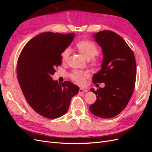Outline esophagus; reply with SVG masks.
Segmentation results:
<instances>
[{"instance_id": "1", "label": "esophagus", "mask_w": 152, "mask_h": 152, "mask_svg": "<svg viewBox=\"0 0 152 152\" xmlns=\"http://www.w3.org/2000/svg\"><path fill=\"white\" fill-rule=\"evenodd\" d=\"M87 89L80 88V89H79V93H86V92H87Z\"/></svg>"}]
</instances>
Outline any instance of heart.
<instances>
[{
  "instance_id": "obj_1",
  "label": "heart",
  "mask_w": 152,
  "mask_h": 152,
  "mask_svg": "<svg viewBox=\"0 0 152 152\" xmlns=\"http://www.w3.org/2000/svg\"><path fill=\"white\" fill-rule=\"evenodd\" d=\"M77 48L79 52L83 55L87 59L94 58L99 53V49L94 43L89 40H82L77 44ZM71 50L70 48H66L61 54V59L63 62H66L70 57ZM90 75L88 71L75 70L71 75V78L79 85H83L85 80Z\"/></svg>"
}]
</instances>
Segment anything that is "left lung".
Listing matches in <instances>:
<instances>
[{
	"label": "left lung",
	"instance_id": "left-lung-1",
	"mask_svg": "<svg viewBox=\"0 0 152 152\" xmlns=\"http://www.w3.org/2000/svg\"><path fill=\"white\" fill-rule=\"evenodd\" d=\"M102 48L103 59L102 69L95 73L93 82L105 86L97 91L96 101L89 107L94 115L104 118L117 116L126 107L133 94L136 77V63L132 50L120 35L103 30L94 36Z\"/></svg>",
	"mask_w": 152,
	"mask_h": 152
}]
</instances>
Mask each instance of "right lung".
<instances>
[{
  "label": "right lung",
  "mask_w": 152,
  "mask_h": 152,
  "mask_svg": "<svg viewBox=\"0 0 152 152\" xmlns=\"http://www.w3.org/2000/svg\"><path fill=\"white\" fill-rule=\"evenodd\" d=\"M75 34L45 32L35 36L22 49L17 63V77L29 105L40 115L56 118L65 115L71 98L79 91L70 81L62 84L51 76L61 65V54Z\"/></svg>",
  "instance_id": "obj_1"
}]
</instances>
